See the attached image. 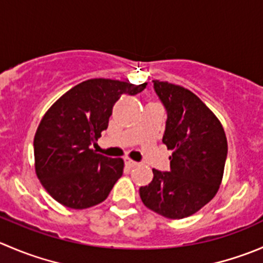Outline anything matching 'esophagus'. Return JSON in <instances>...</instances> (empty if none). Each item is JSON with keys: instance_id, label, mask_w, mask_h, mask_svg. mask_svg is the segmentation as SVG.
I'll use <instances>...</instances> for the list:
<instances>
[{"instance_id": "1", "label": "esophagus", "mask_w": 263, "mask_h": 263, "mask_svg": "<svg viewBox=\"0 0 263 263\" xmlns=\"http://www.w3.org/2000/svg\"><path fill=\"white\" fill-rule=\"evenodd\" d=\"M124 163H126L127 167H129V168H132V167H135V165H137V162H135V160L129 159V158H124Z\"/></svg>"}]
</instances>
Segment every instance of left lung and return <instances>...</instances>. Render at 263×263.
I'll use <instances>...</instances> for the list:
<instances>
[{
    "label": "left lung",
    "mask_w": 263,
    "mask_h": 263,
    "mask_svg": "<svg viewBox=\"0 0 263 263\" xmlns=\"http://www.w3.org/2000/svg\"><path fill=\"white\" fill-rule=\"evenodd\" d=\"M167 110L163 144L172 150L170 172L153 170V181L140 198L163 217L180 220L213 199L222 181L228 140L217 117L187 88L153 81Z\"/></svg>",
    "instance_id": "8db88e82"
}]
</instances>
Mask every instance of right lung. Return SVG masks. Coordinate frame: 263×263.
Instances as JSON below:
<instances>
[{
    "label": "right lung",
    "mask_w": 263,
    "mask_h": 263,
    "mask_svg": "<svg viewBox=\"0 0 263 263\" xmlns=\"http://www.w3.org/2000/svg\"><path fill=\"white\" fill-rule=\"evenodd\" d=\"M146 85L87 80L46 111L34 135V167L38 180L56 202L85 210L108 198L123 173V159L98 154L91 146L108 128L121 96L136 95Z\"/></svg>",
    "instance_id": "right-lung-1"
}]
</instances>
